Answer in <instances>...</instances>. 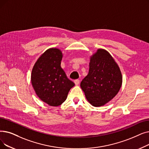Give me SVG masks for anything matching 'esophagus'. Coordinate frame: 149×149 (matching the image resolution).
<instances>
[{
	"mask_svg": "<svg viewBox=\"0 0 149 149\" xmlns=\"http://www.w3.org/2000/svg\"><path fill=\"white\" fill-rule=\"evenodd\" d=\"M74 83L75 84V85H79V83H80V80H78V79H77V80H74Z\"/></svg>",
	"mask_w": 149,
	"mask_h": 149,
	"instance_id": "34e87169",
	"label": "esophagus"
}]
</instances>
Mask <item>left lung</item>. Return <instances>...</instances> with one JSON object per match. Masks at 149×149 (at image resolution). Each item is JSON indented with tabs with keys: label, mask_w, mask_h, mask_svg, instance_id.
Returning <instances> with one entry per match:
<instances>
[{
	"label": "left lung",
	"mask_w": 149,
	"mask_h": 149,
	"mask_svg": "<svg viewBox=\"0 0 149 149\" xmlns=\"http://www.w3.org/2000/svg\"><path fill=\"white\" fill-rule=\"evenodd\" d=\"M122 83L118 64L108 51L99 49L90 57L88 74L80 83L86 99L94 107L104 105L118 93Z\"/></svg>",
	"instance_id": "left-lung-1"
}]
</instances>
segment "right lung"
Masks as SVG:
<instances>
[{
    "label": "right lung",
    "mask_w": 149,
    "mask_h": 149,
    "mask_svg": "<svg viewBox=\"0 0 149 149\" xmlns=\"http://www.w3.org/2000/svg\"><path fill=\"white\" fill-rule=\"evenodd\" d=\"M62 58L59 49L50 48L39 57L32 69V86L38 97L50 106L61 105L75 85L61 67Z\"/></svg>",
    "instance_id": "1"
}]
</instances>
